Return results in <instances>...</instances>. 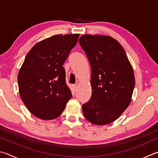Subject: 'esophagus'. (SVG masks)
<instances>
[{
  "instance_id": "obj_1",
  "label": "esophagus",
  "mask_w": 158,
  "mask_h": 158,
  "mask_svg": "<svg viewBox=\"0 0 158 158\" xmlns=\"http://www.w3.org/2000/svg\"><path fill=\"white\" fill-rule=\"evenodd\" d=\"M72 86H73V89L74 90V91H76V90H77V87H78V84H74V85H72Z\"/></svg>"
}]
</instances>
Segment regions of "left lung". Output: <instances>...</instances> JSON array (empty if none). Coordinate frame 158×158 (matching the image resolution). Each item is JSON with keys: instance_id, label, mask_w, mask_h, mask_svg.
I'll return each instance as SVG.
<instances>
[{"instance_id": "1", "label": "left lung", "mask_w": 158, "mask_h": 158, "mask_svg": "<svg viewBox=\"0 0 158 158\" xmlns=\"http://www.w3.org/2000/svg\"><path fill=\"white\" fill-rule=\"evenodd\" d=\"M91 68L92 95L82 105L93 124H109L130 105L135 85L133 68L121 44L113 37L84 35L79 40Z\"/></svg>"}]
</instances>
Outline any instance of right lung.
<instances>
[{
	"mask_svg": "<svg viewBox=\"0 0 158 158\" xmlns=\"http://www.w3.org/2000/svg\"><path fill=\"white\" fill-rule=\"evenodd\" d=\"M79 37V34L55 35L37 42L26 55L18 74L19 91L37 118L58 117L72 98L63 65Z\"/></svg>",
	"mask_w": 158,
	"mask_h": 158,
	"instance_id": "add662e5",
	"label": "right lung"
}]
</instances>
